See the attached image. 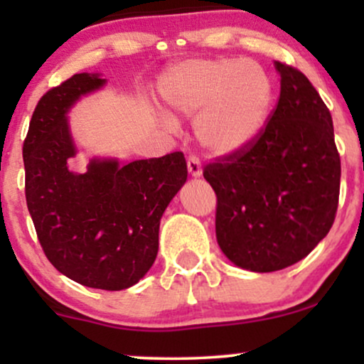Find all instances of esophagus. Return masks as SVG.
I'll list each match as a JSON object with an SVG mask.
<instances>
[{
	"label": "esophagus",
	"mask_w": 364,
	"mask_h": 364,
	"mask_svg": "<svg viewBox=\"0 0 364 364\" xmlns=\"http://www.w3.org/2000/svg\"><path fill=\"white\" fill-rule=\"evenodd\" d=\"M186 166H188V173H190V176H193V178L202 176V164H200L198 157H195V156L188 157Z\"/></svg>",
	"instance_id": "esophagus-1"
}]
</instances>
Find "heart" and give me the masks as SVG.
Segmentation results:
<instances>
[{
	"mask_svg": "<svg viewBox=\"0 0 364 364\" xmlns=\"http://www.w3.org/2000/svg\"><path fill=\"white\" fill-rule=\"evenodd\" d=\"M162 99L178 114L195 119V136L207 152L231 156L260 135L272 102V83L253 61L193 60L164 78ZM168 127H176L162 114Z\"/></svg>",
	"mask_w": 364,
	"mask_h": 364,
	"instance_id": "heart-1",
	"label": "heart"
}]
</instances>
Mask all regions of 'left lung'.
<instances>
[{"instance_id": "8db88e82", "label": "left lung", "mask_w": 364, "mask_h": 364, "mask_svg": "<svg viewBox=\"0 0 364 364\" xmlns=\"http://www.w3.org/2000/svg\"><path fill=\"white\" fill-rule=\"evenodd\" d=\"M281 95L248 147L205 166L217 195L215 236L252 272L303 260L327 236L339 205L341 157L328 107L299 70L275 61Z\"/></svg>"}]
</instances>
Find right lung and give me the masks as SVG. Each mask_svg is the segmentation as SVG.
<instances>
[{
    "mask_svg": "<svg viewBox=\"0 0 364 364\" xmlns=\"http://www.w3.org/2000/svg\"><path fill=\"white\" fill-rule=\"evenodd\" d=\"M104 85L99 73H77L37 102L23 141L25 198L56 270L82 286L121 291L156 260L161 217L188 169L181 152L124 166L94 157L85 173L70 169L77 145L66 114Z\"/></svg>",
    "mask_w": 364,
    "mask_h": 364,
    "instance_id": "add662e5",
    "label": "right lung"
}]
</instances>
